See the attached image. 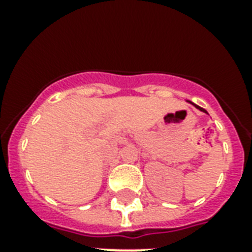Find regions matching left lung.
I'll use <instances>...</instances> for the list:
<instances>
[{
	"label": "left lung",
	"mask_w": 252,
	"mask_h": 252,
	"mask_svg": "<svg viewBox=\"0 0 252 252\" xmlns=\"http://www.w3.org/2000/svg\"><path fill=\"white\" fill-rule=\"evenodd\" d=\"M187 102H188V103H191L192 106H195V107H196V108H197V110H200V111H201V112H205V114H208L207 111L204 110V108H201V107H200V106H197V104H195V103H192V102H191V100H187Z\"/></svg>",
	"instance_id": "obj_1"
}]
</instances>
